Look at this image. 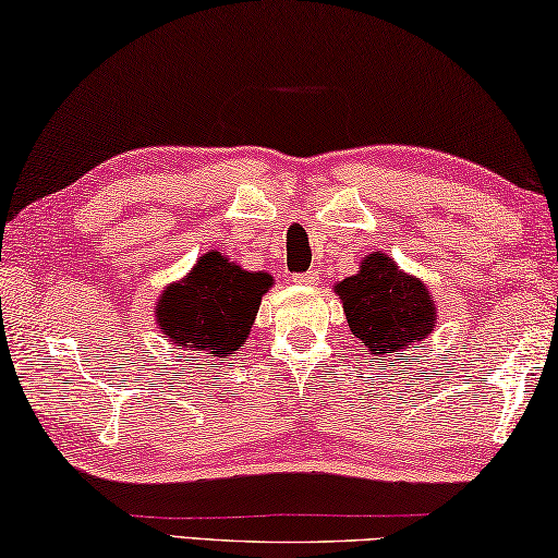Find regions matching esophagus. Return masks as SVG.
Wrapping results in <instances>:
<instances>
[{"mask_svg":"<svg viewBox=\"0 0 558 558\" xmlns=\"http://www.w3.org/2000/svg\"><path fill=\"white\" fill-rule=\"evenodd\" d=\"M291 281L299 287H316L318 284V271H304V274H294Z\"/></svg>","mask_w":558,"mask_h":558,"instance_id":"1","label":"esophagus"}]
</instances>
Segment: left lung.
Here are the masks:
<instances>
[{"mask_svg": "<svg viewBox=\"0 0 558 558\" xmlns=\"http://www.w3.org/2000/svg\"><path fill=\"white\" fill-rule=\"evenodd\" d=\"M333 291L353 336L378 361L396 352V361H408V351H417L420 341L435 331L437 308L430 291L383 252L363 257L359 274L339 281Z\"/></svg>", "mask_w": 558, "mask_h": 558, "instance_id": "1", "label": "left lung"}]
</instances>
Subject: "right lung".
<instances>
[{
    "label": "right lung",
    "mask_w": 558,
    "mask_h": 558,
    "mask_svg": "<svg viewBox=\"0 0 558 558\" xmlns=\"http://www.w3.org/2000/svg\"><path fill=\"white\" fill-rule=\"evenodd\" d=\"M271 284L267 271H246L213 250L162 291L155 322L166 341L180 345L178 359H222L246 341Z\"/></svg>",
    "instance_id": "right-lung-1"
}]
</instances>
